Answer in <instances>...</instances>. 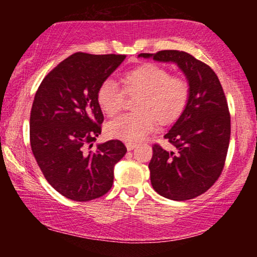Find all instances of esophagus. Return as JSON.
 <instances>
[{
    "mask_svg": "<svg viewBox=\"0 0 257 257\" xmlns=\"http://www.w3.org/2000/svg\"><path fill=\"white\" fill-rule=\"evenodd\" d=\"M136 147H137V145H136V144H133V143H127V144H126V149H127V151L135 150Z\"/></svg>",
    "mask_w": 257,
    "mask_h": 257,
    "instance_id": "34e87169",
    "label": "esophagus"
}]
</instances>
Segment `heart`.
Segmentation results:
<instances>
[{"instance_id": "b5f03b06", "label": "heart", "mask_w": 257, "mask_h": 257, "mask_svg": "<svg viewBox=\"0 0 257 257\" xmlns=\"http://www.w3.org/2000/svg\"><path fill=\"white\" fill-rule=\"evenodd\" d=\"M125 91L142 92L136 113L121 115L106 126L110 138L126 143L140 142L153 132L159 121L168 124L180 117L189 96V87L184 78L170 76L163 66L153 63L137 65L121 77ZM124 92L114 80L105 79L97 90V103L108 117L121 110Z\"/></svg>"}]
</instances>
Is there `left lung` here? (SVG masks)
Returning a JSON list of instances; mask_svg holds the SVG:
<instances>
[{"label":"left lung","instance_id":"8db88e82","mask_svg":"<svg viewBox=\"0 0 257 257\" xmlns=\"http://www.w3.org/2000/svg\"><path fill=\"white\" fill-rule=\"evenodd\" d=\"M138 57L174 63L187 79L185 110L164 136L175 150L153 145L149 168L158 194L175 201L196 198L212 187L226 161L230 114L222 86L208 65L185 51L163 50Z\"/></svg>","mask_w":257,"mask_h":257}]
</instances>
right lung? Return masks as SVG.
Wrapping results in <instances>:
<instances>
[{
	"mask_svg": "<svg viewBox=\"0 0 257 257\" xmlns=\"http://www.w3.org/2000/svg\"><path fill=\"white\" fill-rule=\"evenodd\" d=\"M125 57L76 52L45 76L35 94L31 151L49 184L73 201L106 194L113 184L114 165L127 151L120 140L87 151L104 120L97 103L98 87Z\"/></svg>",
	"mask_w": 257,
	"mask_h": 257,
	"instance_id": "right-lung-1",
	"label": "right lung"
}]
</instances>
